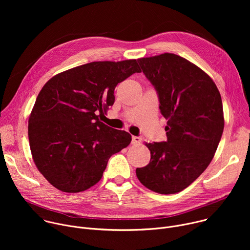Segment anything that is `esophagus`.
Here are the masks:
<instances>
[{
	"label": "esophagus",
	"instance_id": "34e87169",
	"mask_svg": "<svg viewBox=\"0 0 250 250\" xmlns=\"http://www.w3.org/2000/svg\"><path fill=\"white\" fill-rule=\"evenodd\" d=\"M141 140H142V138L140 136H132L131 144L132 145H138V144H140Z\"/></svg>",
	"mask_w": 250,
	"mask_h": 250
}]
</instances>
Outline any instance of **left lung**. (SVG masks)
<instances>
[{
  "mask_svg": "<svg viewBox=\"0 0 250 250\" xmlns=\"http://www.w3.org/2000/svg\"><path fill=\"white\" fill-rule=\"evenodd\" d=\"M137 62L157 93L167 140L146 144L151 158L136 168V176L153 192L175 194L192 184L215 155L225 125L221 94L202 69L176 54Z\"/></svg>",
  "mask_w": 250,
  "mask_h": 250,
  "instance_id": "1",
  "label": "left lung"
}]
</instances>
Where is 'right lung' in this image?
Returning <instances> with one entry per match:
<instances>
[{"label":"right lung","instance_id":"1","mask_svg":"<svg viewBox=\"0 0 250 250\" xmlns=\"http://www.w3.org/2000/svg\"><path fill=\"white\" fill-rule=\"evenodd\" d=\"M140 72L136 60L98 61L57 74L43 86L28 120V140L35 165L56 189L91 188L110 157L130 144L128 132L99 117L114 104L117 85Z\"/></svg>","mask_w":250,"mask_h":250}]
</instances>
